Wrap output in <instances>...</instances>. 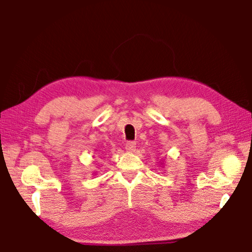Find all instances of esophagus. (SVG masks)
Returning <instances> with one entry per match:
<instances>
[{
	"instance_id": "esophagus-1",
	"label": "esophagus",
	"mask_w": 252,
	"mask_h": 252,
	"mask_svg": "<svg viewBox=\"0 0 252 252\" xmlns=\"http://www.w3.org/2000/svg\"><path fill=\"white\" fill-rule=\"evenodd\" d=\"M136 149V142L133 140H129V142L126 143V150L129 151V152H132Z\"/></svg>"
}]
</instances>
